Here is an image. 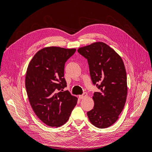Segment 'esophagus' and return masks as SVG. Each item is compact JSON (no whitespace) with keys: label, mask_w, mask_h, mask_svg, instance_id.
Returning a JSON list of instances; mask_svg holds the SVG:
<instances>
[{"label":"esophagus","mask_w":152,"mask_h":152,"mask_svg":"<svg viewBox=\"0 0 152 152\" xmlns=\"http://www.w3.org/2000/svg\"><path fill=\"white\" fill-rule=\"evenodd\" d=\"M87 93H84L82 95H80L79 97L80 99H83V98L87 97Z\"/></svg>","instance_id":"esophagus-1"}]
</instances>
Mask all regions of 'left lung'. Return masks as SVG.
Wrapping results in <instances>:
<instances>
[{
  "label": "left lung",
  "mask_w": 152,
  "mask_h": 152,
  "mask_svg": "<svg viewBox=\"0 0 152 152\" xmlns=\"http://www.w3.org/2000/svg\"><path fill=\"white\" fill-rule=\"evenodd\" d=\"M77 51L87 59L92 82L99 89L94 93V106L87 112V117L94 126L108 127L117 121L126 103L127 86L124 62L102 42L80 48Z\"/></svg>",
  "instance_id": "left-lung-1"
}]
</instances>
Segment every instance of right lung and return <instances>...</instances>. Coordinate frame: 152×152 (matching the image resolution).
<instances>
[{"mask_svg": "<svg viewBox=\"0 0 152 152\" xmlns=\"http://www.w3.org/2000/svg\"><path fill=\"white\" fill-rule=\"evenodd\" d=\"M75 49L47 47L39 50L27 68L25 87L31 107L40 120L50 127H60L69 119L77 103L64 78L65 64Z\"/></svg>", "mask_w": 152, "mask_h": 152, "instance_id": "1", "label": "right lung"}]
</instances>
